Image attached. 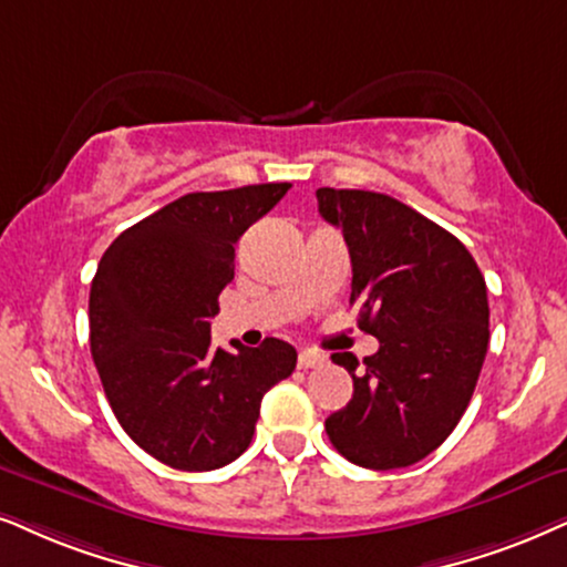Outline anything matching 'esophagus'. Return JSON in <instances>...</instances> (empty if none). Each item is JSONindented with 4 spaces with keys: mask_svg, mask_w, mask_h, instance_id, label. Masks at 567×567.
<instances>
[{
    "mask_svg": "<svg viewBox=\"0 0 567 567\" xmlns=\"http://www.w3.org/2000/svg\"><path fill=\"white\" fill-rule=\"evenodd\" d=\"M327 358L319 355V353H311V350H300L298 355V369H317V367H324Z\"/></svg>",
    "mask_w": 567,
    "mask_h": 567,
    "instance_id": "esophagus-1",
    "label": "esophagus"
}]
</instances>
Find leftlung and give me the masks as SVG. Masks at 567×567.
Segmentation results:
<instances>
[{"label":"left lung","instance_id":"1","mask_svg":"<svg viewBox=\"0 0 567 567\" xmlns=\"http://www.w3.org/2000/svg\"><path fill=\"white\" fill-rule=\"evenodd\" d=\"M317 200L348 243L358 327L379 340L361 369L353 353L332 355L353 398L324 429L350 463L405 468L447 440L474 395L489 346L484 275L455 235L398 198L319 188Z\"/></svg>","mask_w":567,"mask_h":567}]
</instances>
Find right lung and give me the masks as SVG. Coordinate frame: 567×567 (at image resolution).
I'll return each instance as SVG.
<instances>
[{
  "label": "right lung",
  "instance_id": "obj_1",
  "mask_svg": "<svg viewBox=\"0 0 567 567\" xmlns=\"http://www.w3.org/2000/svg\"><path fill=\"white\" fill-rule=\"evenodd\" d=\"M290 183L188 193L127 227L91 282V355L125 434L177 471H214L248 450L261 398L298 353L212 348L209 319L235 277V243Z\"/></svg>",
  "mask_w": 567,
  "mask_h": 567
}]
</instances>
